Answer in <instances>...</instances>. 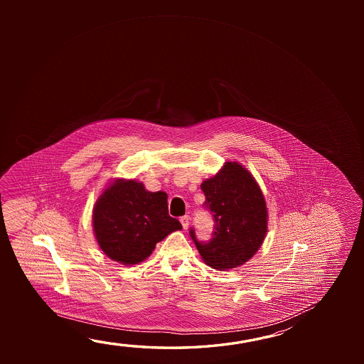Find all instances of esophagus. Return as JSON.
<instances>
[{
    "label": "esophagus",
    "mask_w": 364,
    "mask_h": 364,
    "mask_svg": "<svg viewBox=\"0 0 364 364\" xmlns=\"http://www.w3.org/2000/svg\"><path fill=\"white\" fill-rule=\"evenodd\" d=\"M189 220H191V218H189V215H183V217L180 218V222H181V226H183V228H184V230H186V228L189 227Z\"/></svg>",
    "instance_id": "esophagus-1"
}]
</instances>
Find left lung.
<instances>
[{"label":"left lung","instance_id":"8db88e82","mask_svg":"<svg viewBox=\"0 0 364 364\" xmlns=\"http://www.w3.org/2000/svg\"><path fill=\"white\" fill-rule=\"evenodd\" d=\"M200 188L205 196L203 205L213 217L215 227L209 241H199L191 228V240L209 267L237 268L255 255L267 235L268 210L262 191L237 162H226Z\"/></svg>","mask_w":364,"mask_h":364}]
</instances>
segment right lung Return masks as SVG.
<instances>
[{
    "label": "right lung",
    "instance_id": "obj_1",
    "mask_svg": "<svg viewBox=\"0 0 364 364\" xmlns=\"http://www.w3.org/2000/svg\"><path fill=\"white\" fill-rule=\"evenodd\" d=\"M92 223L100 249L124 265L144 262L157 242L181 230L179 220L168 215L166 193L146 191L134 180H117L102 193Z\"/></svg>",
    "mask_w": 364,
    "mask_h": 364
}]
</instances>
